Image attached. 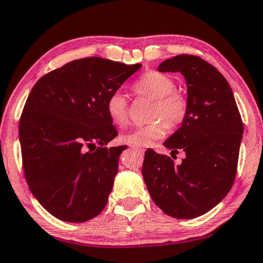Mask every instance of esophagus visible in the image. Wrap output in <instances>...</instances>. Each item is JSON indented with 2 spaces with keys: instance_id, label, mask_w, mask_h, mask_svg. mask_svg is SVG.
Wrapping results in <instances>:
<instances>
[{
  "instance_id": "1",
  "label": "esophagus",
  "mask_w": 263,
  "mask_h": 263,
  "mask_svg": "<svg viewBox=\"0 0 263 263\" xmlns=\"http://www.w3.org/2000/svg\"><path fill=\"white\" fill-rule=\"evenodd\" d=\"M131 148H133V150H137V151H139V152H144V148H142V147H138V146H136V145H131Z\"/></svg>"
}]
</instances>
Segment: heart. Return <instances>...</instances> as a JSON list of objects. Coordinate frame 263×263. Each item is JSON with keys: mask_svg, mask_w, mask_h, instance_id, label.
I'll return each instance as SVG.
<instances>
[{"mask_svg": "<svg viewBox=\"0 0 263 263\" xmlns=\"http://www.w3.org/2000/svg\"><path fill=\"white\" fill-rule=\"evenodd\" d=\"M133 88L140 97L154 99L146 125H140L124 133L121 139L130 145H148L165 136L167 127L176 128L186 118V97L176 91L175 82L165 74L159 72L145 73L135 82ZM109 118L118 126H125L130 119V104L126 96L120 91L109 94L106 101Z\"/></svg>", "mask_w": 263, "mask_h": 263, "instance_id": "b5f03b06", "label": "heart"}]
</instances>
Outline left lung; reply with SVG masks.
I'll return each instance as SVG.
<instances>
[{"label": "left lung", "instance_id": "left-lung-1", "mask_svg": "<svg viewBox=\"0 0 263 263\" xmlns=\"http://www.w3.org/2000/svg\"><path fill=\"white\" fill-rule=\"evenodd\" d=\"M159 72H179L186 81L187 115L164 142L171 155L185 152L181 164L152 148L145 151L142 174L150 196L166 215L195 218L217 205L236 177L243 133L228 81L202 58L182 54L163 61Z\"/></svg>", "mask_w": 263, "mask_h": 263}]
</instances>
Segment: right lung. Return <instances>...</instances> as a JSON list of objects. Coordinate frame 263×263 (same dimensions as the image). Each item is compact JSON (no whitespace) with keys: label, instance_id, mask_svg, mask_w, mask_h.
Masks as SVG:
<instances>
[{"label":"right lung","instance_id":"1","mask_svg":"<svg viewBox=\"0 0 263 263\" xmlns=\"http://www.w3.org/2000/svg\"><path fill=\"white\" fill-rule=\"evenodd\" d=\"M140 67L84 58L31 88L18 124L23 174L34 197L61 221L86 222L106 205L126 148L104 147L118 136L106 101Z\"/></svg>","mask_w":263,"mask_h":263}]
</instances>
